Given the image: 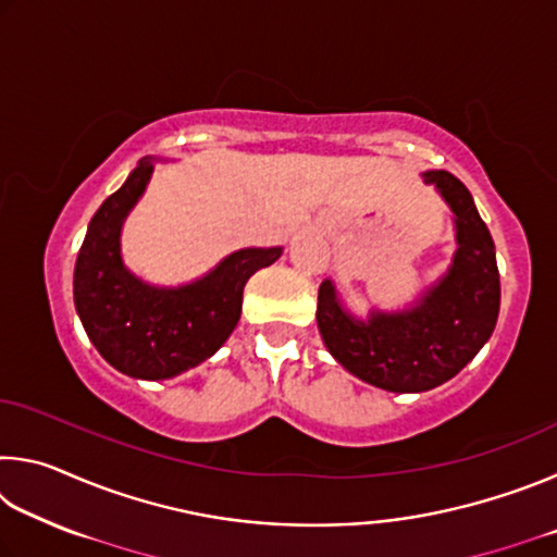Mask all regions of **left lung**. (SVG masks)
Listing matches in <instances>:
<instances>
[{
  "instance_id": "8db88e82",
  "label": "left lung",
  "mask_w": 557,
  "mask_h": 557,
  "mask_svg": "<svg viewBox=\"0 0 557 557\" xmlns=\"http://www.w3.org/2000/svg\"><path fill=\"white\" fill-rule=\"evenodd\" d=\"M455 215L457 250L435 285L408 309H371L358 319L332 280L319 287L317 326L338 363L356 379L391 393H422L465 369L492 338L502 305L492 233L469 188L442 169L422 172Z\"/></svg>"
}]
</instances>
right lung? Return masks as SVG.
I'll return each mask as SVG.
<instances>
[{
    "mask_svg": "<svg viewBox=\"0 0 557 557\" xmlns=\"http://www.w3.org/2000/svg\"><path fill=\"white\" fill-rule=\"evenodd\" d=\"M154 162L139 159L127 182L102 201L73 275L75 312L92 346L112 369L143 381L174 379L219 351L240 319L245 282L282 256V248H243L186 285L139 280L122 260L120 235Z\"/></svg>",
    "mask_w": 557,
    "mask_h": 557,
    "instance_id": "obj_1",
    "label": "right lung"
}]
</instances>
